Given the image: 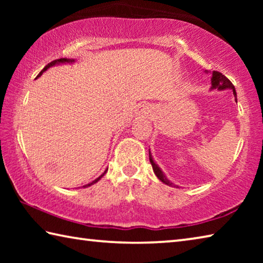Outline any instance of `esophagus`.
Segmentation results:
<instances>
[{
  "label": "esophagus",
  "mask_w": 263,
  "mask_h": 263,
  "mask_svg": "<svg viewBox=\"0 0 263 263\" xmlns=\"http://www.w3.org/2000/svg\"><path fill=\"white\" fill-rule=\"evenodd\" d=\"M151 112H152V110H151V106L147 104H142L138 108V114L141 116H149Z\"/></svg>",
  "instance_id": "obj_1"
}]
</instances>
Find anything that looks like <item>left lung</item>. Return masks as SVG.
<instances>
[{
	"mask_svg": "<svg viewBox=\"0 0 263 263\" xmlns=\"http://www.w3.org/2000/svg\"><path fill=\"white\" fill-rule=\"evenodd\" d=\"M211 83H212V87H211L212 89H219V90H224V89H232L233 95L235 97V102H237V92H235L234 86L232 84V82H231L230 80L225 77V75H222L221 73L213 70L212 78H211ZM148 153H149V161H151V164H152V167H153L154 174L157 175L158 179L161 182H163L164 184L173 186L172 182L169 181L166 176H164L161 169H160L158 164L154 162V160L152 158V154H151V151H148Z\"/></svg>",
	"mask_w": 263,
	"mask_h": 263,
	"instance_id": "1",
	"label": "left lung"
}]
</instances>
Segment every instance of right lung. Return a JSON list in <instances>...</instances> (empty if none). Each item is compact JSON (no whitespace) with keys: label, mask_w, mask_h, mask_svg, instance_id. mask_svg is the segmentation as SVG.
<instances>
[{"label":"right lung","mask_w":263,"mask_h":263,"mask_svg":"<svg viewBox=\"0 0 263 263\" xmlns=\"http://www.w3.org/2000/svg\"><path fill=\"white\" fill-rule=\"evenodd\" d=\"M65 62H74V59H66V58H61V59H57V60H53L52 62H50V64H48V65H46L45 66V68H44L43 70H42V72L41 73H39V75H38V77H41V75L44 73V72H45V70L47 69V68H50V67H52V66H54V65H57V64H65ZM105 173H106V171L103 173V174H102L100 177H97V179L96 180H94V181H92L91 182V183H88V184H86V185H84V188H86V186H89V185H91V184H94V183H96V182L97 181H100L101 180V177L102 176H103L104 174H105Z\"/></svg>","instance_id":"1"}]
</instances>
